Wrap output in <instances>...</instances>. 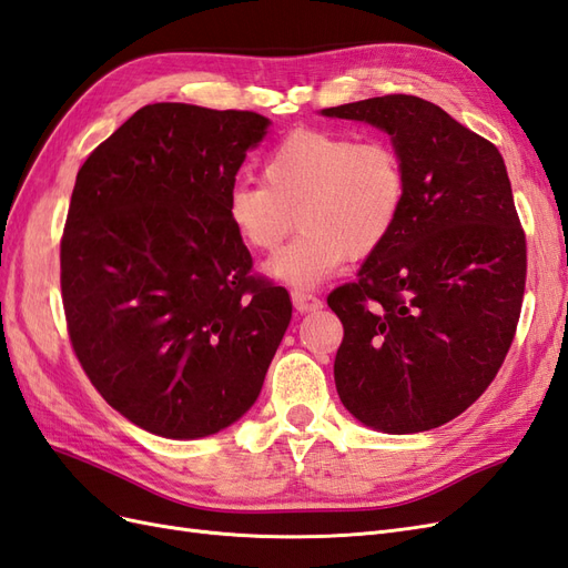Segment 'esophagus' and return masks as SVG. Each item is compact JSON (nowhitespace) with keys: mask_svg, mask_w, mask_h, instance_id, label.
<instances>
[{"mask_svg":"<svg viewBox=\"0 0 568 568\" xmlns=\"http://www.w3.org/2000/svg\"><path fill=\"white\" fill-rule=\"evenodd\" d=\"M293 304L300 314H306V312L321 310L323 302L312 293H304V290H293Z\"/></svg>","mask_w":568,"mask_h":568,"instance_id":"1","label":"esophagus"}]
</instances>
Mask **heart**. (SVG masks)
<instances>
[{"mask_svg":"<svg viewBox=\"0 0 568 568\" xmlns=\"http://www.w3.org/2000/svg\"><path fill=\"white\" fill-rule=\"evenodd\" d=\"M407 173L390 142L331 131H295L264 164V183H235L225 214L237 237L273 252L295 229L302 233L275 254L266 271L295 287H314L349 256L378 252L397 229Z\"/></svg>","mask_w":568,"mask_h":568,"instance_id":"b5f03b06","label":"heart"}]
</instances>
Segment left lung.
<instances>
[{
  "label": "left lung",
  "mask_w": 568,
  "mask_h": 568,
  "mask_svg": "<svg viewBox=\"0 0 568 568\" xmlns=\"http://www.w3.org/2000/svg\"><path fill=\"white\" fill-rule=\"evenodd\" d=\"M393 138L407 173L397 229L359 278L335 287V387L383 433L447 424L485 393L511 347L526 290V233L505 159L437 104L385 94L323 109Z\"/></svg>",
  "instance_id": "8db88e82"
}]
</instances>
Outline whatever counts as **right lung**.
Masks as SVG:
<instances>
[{
	"mask_svg": "<svg viewBox=\"0 0 568 568\" xmlns=\"http://www.w3.org/2000/svg\"><path fill=\"white\" fill-rule=\"evenodd\" d=\"M266 128L254 111L148 104L78 171L61 237L71 345L97 393L154 435L235 424L293 318L225 214Z\"/></svg>",
	"mask_w": 568,
	"mask_h": 568,
	"instance_id": "right-lung-1",
	"label": "right lung"
}]
</instances>
